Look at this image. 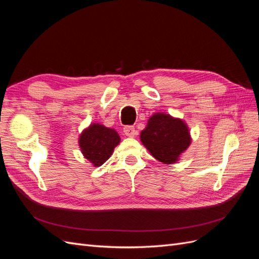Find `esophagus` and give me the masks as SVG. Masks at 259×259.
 Here are the masks:
<instances>
[{"label":"esophagus","mask_w":259,"mask_h":259,"mask_svg":"<svg viewBox=\"0 0 259 259\" xmlns=\"http://www.w3.org/2000/svg\"><path fill=\"white\" fill-rule=\"evenodd\" d=\"M123 132L127 137H134L136 135V133H137L134 126H125Z\"/></svg>","instance_id":"1"}]
</instances>
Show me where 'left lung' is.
<instances>
[{
    "instance_id": "1",
    "label": "left lung",
    "mask_w": 259,
    "mask_h": 259,
    "mask_svg": "<svg viewBox=\"0 0 259 259\" xmlns=\"http://www.w3.org/2000/svg\"><path fill=\"white\" fill-rule=\"evenodd\" d=\"M140 142L153 158L163 164H175L191 145L187 123L168 113L155 112L140 133Z\"/></svg>"
}]
</instances>
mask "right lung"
<instances>
[{
	"mask_svg": "<svg viewBox=\"0 0 259 259\" xmlns=\"http://www.w3.org/2000/svg\"><path fill=\"white\" fill-rule=\"evenodd\" d=\"M121 138L113 128L104 124L92 123L79 136V147L84 158L98 167L110 158Z\"/></svg>",
	"mask_w": 259,
	"mask_h": 259,
	"instance_id": "add662e5",
	"label": "right lung"
}]
</instances>
